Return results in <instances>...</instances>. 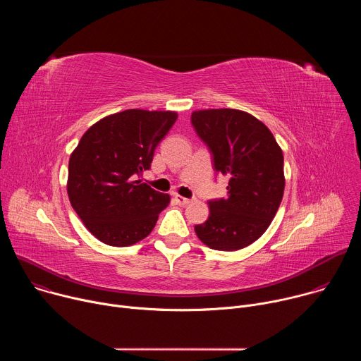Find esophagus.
Instances as JSON below:
<instances>
[{
  "label": "esophagus",
  "mask_w": 361,
  "mask_h": 361,
  "mask_svg": "<svg viewBox=\"0 0 361 361\" xmlns=\"http://www.w3.org/2000/svg\"><path fill=\"white\" fill-rule=\"evenodd\" d=\"M174 200H176V202L177 204H180V205H187V204H190V198H185V197H181V195H178V194H176L174 195Z\"/></svg>",
  "instance_id": "34e87169"
}]
</instances>
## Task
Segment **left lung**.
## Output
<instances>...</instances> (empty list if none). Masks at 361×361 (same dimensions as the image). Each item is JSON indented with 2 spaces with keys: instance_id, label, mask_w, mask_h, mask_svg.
<instances>
[{
  "instance_id": "left-lung-1",
  "label": "left lung",
  "mask_w": 361,
  "mask_h": 361,
  "mask_svg": "<svg viewBox=\"0 0 361 361\" xmlns=\"http://www.w3.org/2000/svg\"><path fill=\"white\" fill-rule=\"evenodd\" d=\"M209 147L214 170L230 177L226 198L209 201L207 221L194 227L213 250L234 251L260 238L271 224L284 192V157L271 131L248 113L220 109L191 114Z\"/></svg>"
}]
</instances>
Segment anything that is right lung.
I'll return each instance as SVG.
<instances>
[{
    "mask_svg": "<svg viewBox=\"0 0 361 361\" xmlns=\"http://www.w3.org/2000/svg\"><path fill=\"white\" fill-rule=\"evenodd\" d=\"M174 111L126 110L104 117L81 137L68 163L73 209L99 241L127 247L145 238L170 195L135 180L177 120Z\"/></svg>",
    "mask_w": 361,
    "mask_h": 361,
    "instance_id": "add662e5",
    "label": "right lung"
}]
</instances>
